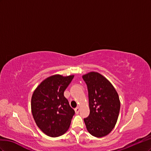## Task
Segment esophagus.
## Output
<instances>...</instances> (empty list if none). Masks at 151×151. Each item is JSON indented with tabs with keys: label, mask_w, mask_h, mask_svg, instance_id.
I'll use <instances>...</instances> for the list:
<instances>
[{
	"label": "esophagus",
	"mask_w": 151,
	"mask_h": 151,
	"mask_svg": "<svg viewBox=\"0 0 151 151\" xmlns=\"http://www.w3.org/2000/svg\"><path fill=\"white\" fill-rule=\"evenodd\" d=\"M75 113L76 114H78L79 113V111H80V107H76V108L75 109Z\"/></svg>",
	"instance_id": "34e87169"
}]
</instances>
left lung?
<instances>
[{"label":"left lung","instance_id":"1","mask_svg":"<svg viewBox=\"0 0 151 151\" xmlns=\"http://www.w3.org/2000/svg\"><path fill=\"white\" fill-rule=\"evenodd\" d=\"M82 78L87 85L90 114L84 118L88 132L101 138L113 130L118 118L120 101L110 81L97 72H90Z\"/></svg>","mask_w":151,"mask_h":151}]
</instances>
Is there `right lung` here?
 <instances>
[{
	"mask_svg": "<svg viewBox=\"0 0 151 151\" xmlns=\"http://www.w3.org/2000/svg\"><path fill=\"white\" fill-rule=\"evenodd\" d=\"M74 75H55L45 79L35 90L31 108L34 120L45 134L51 137L65 133L70 126L75 111L64 92Z\"/></svg>",
	"mask_w": 151,
	"mask_h": 151,
	"instance_id": "obj_1",
	"label": "right lung"
}]
</instances>
